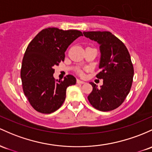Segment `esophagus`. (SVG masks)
<instances>
[{"instance_id": "1", "label": "esophagus", "mask_w": 152, "mask_h": 152, "mask_svg": "<svg viewBox=\"0 0 152 152\" xmlns=\"http://www.w3.org/2000/svg\"><path fill=\"white\" fill-rule=\"evenodd\" d=\"M76 82L78 83V84H84V81H81V80H79V79H77L76 80Z\"/></svg>"}]
</instances>
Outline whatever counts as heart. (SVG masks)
<instances>
[{
  "label": "heart",
  "instance_id": "b5f03b06",
  "mask_svg": "<svg viewBox=\"0 0 152 152\" xmlns=\"http://www.w3.org/2000/svg\"><path fill=\"white\" fill-rule=\"evenodd\" d=\"M76 73H77L79 75H80V76H84V70L81 69V68L78 69L77 71H76Z\"/></svg>",
  "mask_w": 152,
  "mask_h": 152
}]
</instances>
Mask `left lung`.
Segmentation results:
<instances>
[{"mask_svg": "<svg viewBox=\"0 0 152 152\" xmlns=\"http://www.w3.org/2000/svg\"><path fill=\"white\" fill-rule=\"evenodd\" d=\"M84 34L100 45V71L96 77L103 79L99 89L94 83H90L93 89L88 99L98 110H113L122 104L132 86L134 70L129 52L124 43L110 31H84Z\"/></svg>", "mask_w": 152, "mask_h": 152, "instance_id": "obj_1", "label": "left lung"}]
</instances>
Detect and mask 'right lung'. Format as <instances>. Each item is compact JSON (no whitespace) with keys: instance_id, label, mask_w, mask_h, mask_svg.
Returning a JSON list of instances; mask_svg holds the SVG:
<instances>
[{"instance_id":"obj_1","label":"right lung","mask_w":152,"mask_h":152,"mask_svg":"<svg viewBox=\"0 0 152 152\" xmlns=\"http://www.w3.org/2000/svg\"><path fill=\"white\" fill-rule=\"evenodd\" d=\"M83 34L79 30L49 27L39 31L25 51L21 68L24 93L36 111L50 114L61 107L66 89L76 84L72 75L58 81L53 77L54 66L65 59V52Z\"/></svg>"}]
</instances>
